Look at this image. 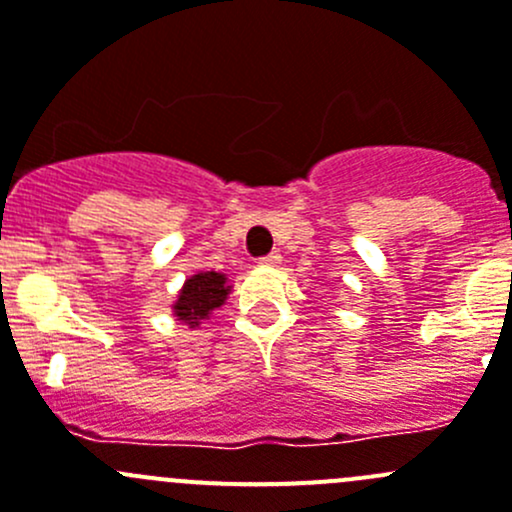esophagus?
I'll use <instances>...</instances> for the list:
<instances>
[{
  "mask_svg": "<svg viewBox=\"0 0 512 512\" xmlns=\"http://www.w3.org/2000/svg\"><path fill=\"white\" fill-rule=\"evenodd\" d=\"M261 263H263V266H276V263H281V256H278V254H268V256L261 258Z\"/></svg>",
  "mask_w": 512,
  "mask_h": 512,
  "instance_id": "obj_1",
  "label": "esophagus"
}]
</instances>
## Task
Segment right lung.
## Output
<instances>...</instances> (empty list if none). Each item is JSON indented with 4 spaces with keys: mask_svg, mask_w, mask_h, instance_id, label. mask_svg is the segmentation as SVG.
<instances>
[{
    "mask_svg": "<svg viewBox=\"0 0 512 512\" xmlns=\"http://www.w3.org/2000/svg\"><path fill=\"white\" fill-rule=\"evenodd\" d=\"M231 293V286L226 283L224 273L216 271H199L186 278L184 288L179 291V298L174 303L176 321L186 323L189 328L201 326V321L211 316L216 308L224 306L226 296Z\"/></svg>",
    "mask_w": 512,
    "mask_h": 512,
    "instance_id": "1",
    "label": "right lung"
}]
</instances>
